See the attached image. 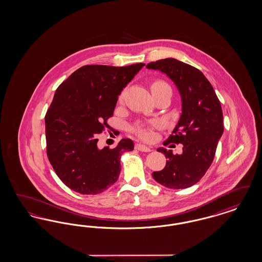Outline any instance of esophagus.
<instances>
[{
    "label": "esophagus",
    "instance_id": "esophagus-1",
    "mask_svg": "<svg viewBox=\"0 0 262 262\" xmlns=\"http://www.w3.org/2000/svg\"><path fill=\"white\" fill-rule=\"evenodd\" d=\"M136 148L139 151H142V152H150L152 151V148L150 146H146V145H143V144H140L138 143L136 145Z\"/></svg>",
    "mask_w": 262,
    "mask_h": 262
}]
</instances>
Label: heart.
Returning a JSON list of instances; mask_svg holds the SVG:
<instances>
[{
  "instance_id": "b5f03b06",
  "label": "heart",
  "mask_w": 262,
  "mask_h": 262,
  "mask_svg": "<svg viewBox=\"0 0 262 262\" xmlns=\"http://www.w3.org/2000/svg\"><path fill=\"white\" fill-rule=\"evenodd\" d=\"M153 88H170L169 85L163 81H156L152 84V89ZM124 95H125V92H122L119 96V102H123L124 100ZM159 124L158 123H152V124H137L135 127H134V132L137 134L139 137L143 139H151L153 137V133L151 130V127L152 126H156Z\"/></svg>"
}]
</instances>
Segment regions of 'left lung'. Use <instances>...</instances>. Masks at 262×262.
<instances>
[{
  "label": "left lung",
  "mask_w": 262,
  "mask_h": 262,
  "mask_svg": "<svg viewBox=\"0 0 262 262\" xmlns=\"http://www.w3.org/2000/svg\"><path fill=\"white\" fill-rule=\"evenodd\" d=\"M149 70L160 71L178 88L182 99L180 120L164 144L182 143L183 153L158 148L167 158L165 168L153 172L154 180L174 189L191 187L205 174L224 132L223 113L211 83L200 70L173 58L151 62Z\"/></svg>",
  "instance_id": "left-lung-1"
}]
</instances>
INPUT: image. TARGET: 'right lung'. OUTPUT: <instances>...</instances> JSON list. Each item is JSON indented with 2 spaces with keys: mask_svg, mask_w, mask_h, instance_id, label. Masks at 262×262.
<instances>
[{
  "mask_svg": "<svg viewBox=\"0 0 262 262\" xmlns=\"http://www.w3.org/2000/svg\"><path fill=\"white\" fill-rule=\"evenodd\" d=\"M144 66H84L57 88L45 116L47 155L71 189L98 194L117 182L121 156L134 150V141L123 138L113 149H100L97 135L108 127L118 96Z\"/></svg>",
  "mask_w": 262,
  "mask_h": 262,
  "instance_id": "add662e5",
  "label": "right lung"
}]
</instances>
